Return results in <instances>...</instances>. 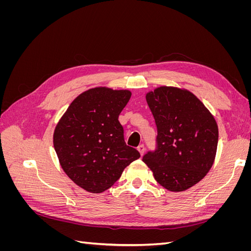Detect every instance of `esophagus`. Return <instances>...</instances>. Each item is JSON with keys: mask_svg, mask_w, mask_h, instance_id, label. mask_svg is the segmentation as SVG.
<instances>
[{"mask_svg": "<svg viewBox=\"0 0 251 251\" xmlns=\"http://www.w3.org/2000/svg\"><path fill=\"white\" fill-rule=\"evenodd\" d=\"M137 150H138V151H139L141 156L144 154V146H143V144H139Z\"/></svg>", "mask_w": 251, "mask_h": 251, "instance_id": "1", "label": "esophagus"}]
</instances>
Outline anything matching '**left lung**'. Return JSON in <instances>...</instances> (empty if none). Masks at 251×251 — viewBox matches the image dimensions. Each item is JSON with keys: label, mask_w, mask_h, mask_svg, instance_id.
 I'll use <instances>...</instances> for the list:
<instances>
[{"label": "left lung", "mask_w": 251, "mask_h": 251, "mask_svg": "<svg viewBox=\"0 0 251 251\" xmlns=\"http://www.w3.org/2000/svg\"><path fill=\"white\" fill-rule=\"evenodd\" d=\"M157 126V149L142 161L159 184L183 192L201 181L211 169L219 131L215 117L188 90L161 86L147 93Z\"/></svg>", "instance_id": "obj_1"}]
</instances>
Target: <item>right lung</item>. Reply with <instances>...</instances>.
Wrapping results in <instances>:
<instances>
[{
	"label": "right lung",
	"instance_id": "right-lung-1",
	"mask_svg": "<svg viewBox=\"0 0 251 251\" xmlns=\"http://www.w3.org/2000/svg\"><path fill=\"white\" fill-rule=\"evenodd\" d=\"M131 91L89 89L68 107L53 133L60 166L75 184L98 194L110 188L126 166L140 157L125 142L118 116Z\"/></svg>",
	"mask_w": 251,
	"mask_h": 251
}]
</instances>
